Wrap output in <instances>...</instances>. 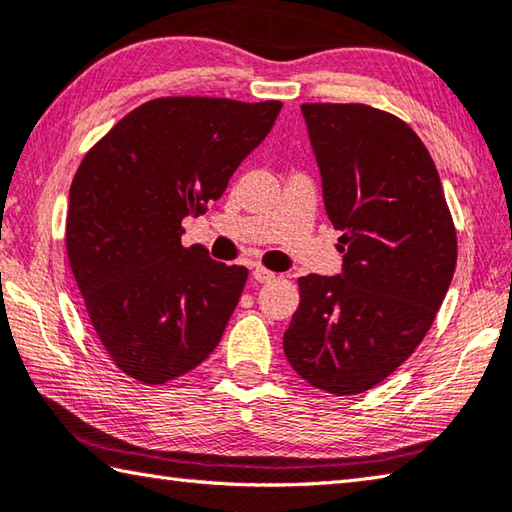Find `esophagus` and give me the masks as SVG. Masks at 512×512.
Wrapping results in <instances>:
<instances>
[{
    "label": "esophagus",
    "mask_w": 512,
    "mask_h": 512,
    "mask_svg": "<svg viewBox=\"0 0 512 512\" xmlns=\"http://www.w3.org/2000/svg\"><path fill=\"white\" fill-rule=\"evenodd\" d=\"M252 276H254V281H258V283H269V281H274V278H276L274 272H269L267 267H260V265L254 267Z\"/></svg>",
    "instance_id": "1"
}]
</instances>
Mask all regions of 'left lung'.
<instances>
[{
  "label": "left lung",
  "mask_w": 512,
  "mask_h": 512,
  "mask_svg": "<svg viewBox=\"0 0 512 512\" xmlns=\"http://www.w3.org/2000/svg\"><path fill=\"white\" fill-rule=\"evenodd\" d=\"M341 276H301L283 336L296 374L336 397L390 376L428 334L457 265L435 162L406 122L368 104H303Z\"/></svg>",
  "instance_id": "1"
}]
</instances>
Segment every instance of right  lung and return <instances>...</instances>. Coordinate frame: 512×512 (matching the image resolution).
Returning <instances> with one entry per match:
<instances>
[{
	"instance_id": "right-lung-1",
	"label": "right lung",
	"mask_w": 512,
	"mask_h": 512,
	"mask_svg": "<svg viewBox=\"0 0 512 512\" xmlns=\"http://www.w3.org/2000/svg\"><path fill=\"white\" fill-rule=\"evenodd\" d=\"M281 102L156 98L86 151L66 214V256L115 368L144 385L214 352L247 269L185 247L182 218L205 214L272 131Z\"/></svg>"
}]
</instances>
